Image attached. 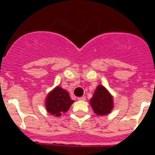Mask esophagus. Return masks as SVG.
Masks as SVG:
<instances>
[{
	"mask_svg": "<svg viewBox=\"0 0 155 155\" xmlns=\"http://www.w3.org/2000/svg\"><path fill=\"white\" fill-rule=\"evenodd\" d=\"M79 101H85L86 98L84 96H82V97H79L78 98Z\"/></svg>",
	"mask_w": 155,
	"mask_h": 155,
	"instance_id": "esophagus-1",
	"label": "esophagus"
}]
</instances>
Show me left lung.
Instances as JSON below:
<instances>
[{
  "label": "left lung",
  "mask_w": 155,
  "mask_h": 155,
  "mask_svg": "<svg viewBox=\"0 0 155 155\" xmlns=\"http://www.w3.org/2000/svg\"><path fill=\"white\" fill-rule=\"evenodd\" d=\"M90 105L94 113L98 116L109 114L114 105L113 95L102 84H98L90 99Z\"/></svg>",
  "instance_id": "1"
}]
</instances>
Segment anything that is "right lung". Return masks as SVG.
Returning <instances> with one entry per match:
<instances>
[{"label":"right lung","instance_id":"add662e5","mask_svg":"<svg viewBox=\"0 0 155 155\" xmlns=\"http://www.w3.org/2000/svg\"><path fill=\"white\" fill-rule=\"evenodd\" d=\"M68 91L60 86L54 87L46 96L45 100L46 111L57 117L68 112L71 105L74 103Z\"/></svg>","mask_w":155,"mask_h":155}]
</instances>
